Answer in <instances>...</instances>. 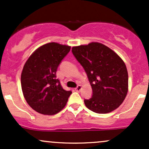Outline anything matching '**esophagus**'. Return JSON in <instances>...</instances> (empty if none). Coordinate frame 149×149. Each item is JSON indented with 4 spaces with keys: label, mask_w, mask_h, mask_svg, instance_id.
I'll return each instance as SVG.
<instances>
[{
    "label": "esophagus",
    "mask_w": 149,
    "mask_h": 149,
    "mask_svg": "<svg viewBox=\"0 0 149 149\" xmlns=\"http://www.w3.org/2000/svg\"><path fill=\"white\" fill-rule=\"evenodd\" d=\"M81 89H82V86L80 85H78V86L76 87V88H75V90H76V92H80V90H81Z\"/></svg>",
    "instance_id": "34e87169"
}]
</instances>
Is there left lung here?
<instances>
[{
	"instance_id": "8db88e82",
	"label": "left lung",
	"mask_w": 149,
	"mask_h": 149,
	"mask_svg": "<svg viewBox=\"0 0 149 149\" xmlns=\"http://www.w3.org/2000/svg\"><path fill=\"white\" fill-rule=\"evenodd\" d=\"M72 53L92 89L91 98L84 100L86 107L97 113H107L119 107L128 90L127 70L122 59L100 42L73 47Z\"/></svg>"
}]
</instances>
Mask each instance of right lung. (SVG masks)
Wrapping results in <instances>:
<instances>
[{"label":"right lung","mask_w":149,"mask_h":149,"mask_svg":"<svg viewBox=\"0 0 149 149\" xmlns=\"http://www.w3.org/2000/svg\"><path fill=\"white\" fill-rule=\"evenodd\" d=\"M71 47L49 42L34 52L26 61L21 76L24 97L36 111L54 115L66 106L71 91L61 87L56 72Z\"/></svg>","instance_id":"add662e5"}]
</instances>
